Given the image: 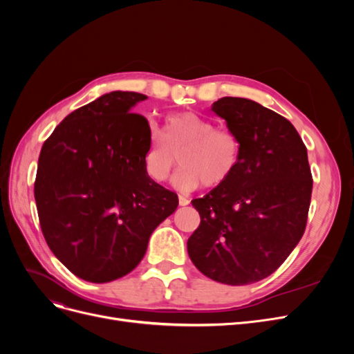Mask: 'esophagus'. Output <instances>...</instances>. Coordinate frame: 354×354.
<instances>
[{
  "mask_svg": "<svg viewBox=\"0 0 354 354\" xmlns=\"http://www.w3.org/2000/svg\"><path fill=\"white\" fill-rule=\"evenodd\" d=\"M189 199L186 198V196H178V203H180V207H186V205H189Z\"/></svg>",
  "mask_w": 354,
  "mask_h": 354,
  "instance_id": "1",
  "label": "esophagus"
}]
</instances>
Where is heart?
I'll return each mask as SVG.
<instances>
[{
    "instance_id": "heart-1",
    "label": "heart",
    "mask_w": 354,
    "mask_h": 354,
    "mask_svg": "<svg viewBox=\"0 0 354 354\" xmlns=\"http://www.w3.org/2000/svg\"><path fill=\"white\" fill-rule=\"evenodd\" d=\"M183 165L174 176L177 189L187 192L218 187L236 169L241 156L238 136L217 128L211 120L194 112L174 113L167 118L164 134L153 130L145 153V171L155 181H165L174 165Z\"/></svg>"
}]
</instances>
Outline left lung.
Returning a JSON list of instances; mask_svg holds the SVG:
<instances>
[{
    "instance_id": "left-lung-1",
    "label": "left lung",
    "mask_w": 354,
    "mask_h": 354,
    "mask_svg": "<svg viewBox=\"0 0 354 354\" xmlns=\"http://www.w3.org/2000/svg\"><path fill=\"white\" fill-rule=\"evenodd\" d=\"M211 111L238 136L241 156L226 183L192 205L199 227L187 241L196 269L226 285L270 276L301 239L313 180L294 125L260 103L223 97Z\"/></svg>"
}]
</instances>
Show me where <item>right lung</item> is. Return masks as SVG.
Listing matches in <instances>:
<instances>
[{"instance_id":"add662e5","label":"right lung","mask_w":354,"mask_h":354,"mask_svg":"<svg viewBox=\"0 0 354 354\" xmlns=\"http://www.w3.org/2000/svg\"><path fill=\"white\" fill-rule=\"evenodd\" d=\"M147 95L112 91L73 111L42 145L35 202L42 234L81 279L104 283L142 261L152 232L178 205L149 177L151 127L130 113Z\"/></svg>"}]
</instances>
